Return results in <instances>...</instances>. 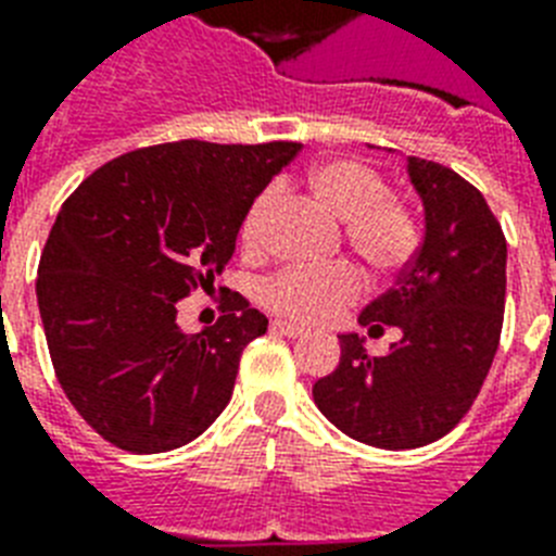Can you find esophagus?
I'll use <instances>...</instances> for the list:
<instances>
[{
  "label": "esophagus",
  "mask_w": 556,
  "mask_h": 556,
  "mask_svg": "<svg viewBox=\"0 0 556 556\" xmlns=\"http://www.w3.org/2000/svg\"><path fill=\"white\" fill-rule=\"evenodd\" d=\"M274 331L286 333V337H308V328H302V325L296 323H286V319H274Z\"/></svg>",
  "instance_id": "obj_1"
}]
</instances>
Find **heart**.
Segmentation results:
<instances>
[{"label": "heart", "mask_w": 556, "mask_h": 556, "mask_svg": "<svg viewBox=\"0 0 556 556\" xmlns=\"http://www.w3.org/2000/svg\"><path fill=\"white\" fill-rule=\"evenodd\" d=\"M311 197L342 219L345 239L365 265L380 274L403 268L417 248V223L403 202L386 193L382 176L351 156L325 160L305 176ZM274 197L260 193L248 207L239 237L248 251L260 248L263 219ZM363 279L349 263L325 268H288L268 279L263 302L296 323H328L359 296Z\"/></svg>", "instance_id": "1"}]
</instances>
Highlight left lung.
Returning a JSON list of instances; mask_svg holds the SVG:
<instances>
[{"instance_id":"left-lung-1","label":"left lung","mask_w":556,"mask_h":556,"mask_svg":"<svg viewBox=\"0 0 556 556\" xmlns=\"http://www.w3.org/2000/svg\"><path fill=\"white\" fill-rule=\"evenodd\" d=\"M426 211L422 245L396 286L365 305L368 333L403 331L382 356L340 333L337 371L314 382V403L342 434L405 451L440 440L466 417L489 377L503 331L505 237L489 202L440 162L408 156Z\"/></svg>"}]
</instances>
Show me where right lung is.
<instances>
[{
  "mask_svg": "<svg viewBox=\"0 0 556 556\" xmlns=\"http://www.w3.org/2000/svg\"><path fill=\"white\" fill-rule=\"evenodd\" d=\"M300 148L200 139L139 148L65 200L36 300L59 386L116 448L174 451L228 405L239 356L268 319L228 293L219 323L185 333L176 302L214 291L248 207Z\"/></svg>",
  "mask_w": 556,
  "mask_h": 556,
  "instance_id": "obj_1",
  "label": "right lung"
}]
</instances>
